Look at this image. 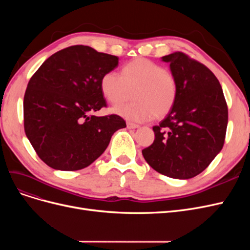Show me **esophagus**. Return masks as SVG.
Here are the masks:
<instances>
[{
  "label": "esophagus",
  "instance_id": "1",
  "mask_svg": "<svg viewBox=\"0 0 250 250\" xmlns=\"http://www.w3.org/2000/svg\"><path fill=\"white\" fill-rule=\"evenodd\" d=\"M126 126H127L128 129H135V128L139 127L138 124H134V123H131V122H127Z\"/></svg>",
  "mask_w": 250,
  "mask_h": 250
}]
</instances>
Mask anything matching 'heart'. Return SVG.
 Returning <instances> with one entry per match:
<instances>
[{
    "label": "heart",
    "mask_w": 250,
    "mask_h": 250,
    "mask_svg": "<svg viewBox=\"0 0 250 250\" xmlns=\"http://www.w3.org/2000/svg\"><path fill=\"white\" fill-rule=\"evenodd\" d=\"M102 95L111 104L130 96L133 101L120 104L113 111L132 122L162 119L172 110L177 99V81L164 66L147 58H135L122 67L121 75L108 71L100 79Z\"/></svg>",
    "instance_id": "obj_1"
}]
</instances>
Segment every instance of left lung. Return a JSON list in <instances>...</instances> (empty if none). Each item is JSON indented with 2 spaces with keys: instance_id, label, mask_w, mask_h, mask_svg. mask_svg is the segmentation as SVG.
Returning <instances> with one entry per match:
<instances>
[{
  "instance_id": "1",
  "label": "left lung",
  "mask_w": 250,
  "mask_h": 250,
  "mask_svg": "<svg viewBox=\"0 0 250 250\" xmlns=\"http://www.w3.org/2000/svg\"><path fill=\"white\" fill-rule=\"evenodd\" d=\"M177 81V99L160 125L152 145L143 149L146 162L171 178L198 175L220 152L229 110L222 87L208 67L183 52L163 57Z\"/></svg>"
}]
</instances>
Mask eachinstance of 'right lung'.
<instances>
[{
    "label": "right lung",
    "mask_w": 250,
    "mask_h": 250,
    "mask_svg": "<svg viewBox=\"0 0 250 250\" xmlns=\"http://www.w3.org/2000/svg\"><path fill=\"white\" fill-rule=\"evenodd\" d=\"M118 63L117 56L77 44L50 56L30 79L24 128L36 154L49 167L62 171L87 167L107 148L111 135L126 127L118 115H93L107 106L100 79Z\"/></svg>",
    "instance_id": "right-lung-1"
}]
</instances>
